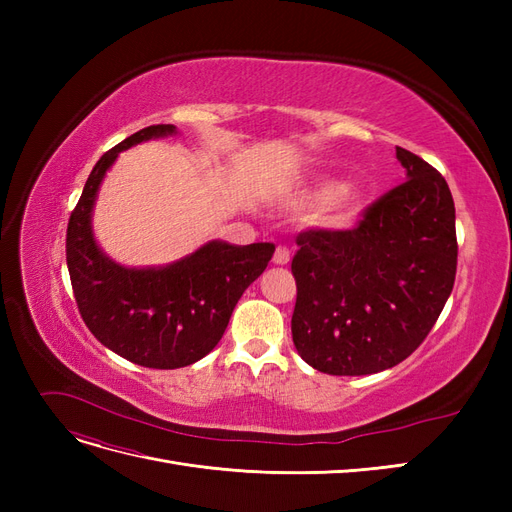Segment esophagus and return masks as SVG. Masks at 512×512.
I'll return each instance as SVG.
<instances>
[{"mask_svg":"<svg viewBox=\"0 0 512 512\" xmlns=\"http://www.w3.org/2000/svg\"><path fill=\"white\" fill-rule=\"evenodd\" d=\"M273 262H275V265H288V262H290V250H288V247L277 245V250L273 254Z\"/></svg>","mask_w":512,"mask_h":512,"instance_id":"1","label":"esophagus"}]
</instances>
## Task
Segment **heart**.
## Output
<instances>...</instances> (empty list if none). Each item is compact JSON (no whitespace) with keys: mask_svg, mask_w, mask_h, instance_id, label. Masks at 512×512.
Listing matches in <instances>:
<instances>
[{"mask_svg":"<svg viewBox=\"0 0 512 512\" xmlns=\"http://www.w3.org/2000/svg\"><path fill=\"white\" fill-rule=\"evenodd\" d=\"M301 205H324V222L333 228L348 226L363 203V192L356 185H339L333 179H316L294 192Z\"/></svg>","mask_w":512,"mask_h":512,"instance_id":"obj_1","label":"heart"}]
</instances>
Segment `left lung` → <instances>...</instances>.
Instances as JSON below:
<instances>
[{"label": "left lung", "instance_id": "8db88e82", "mask_svg": "<svg viewBox=\"0 0 512 512\" xmlns=\"http://www.w3.org/2000/svg\"><path fill=\"white\" fill-rule=\"evenodd\" d=\"M406 181L350 230H307L292 258V342L322 374L391 369L423 344L457 273L455 203L436 168L397 147Z\"/></svg>", "mask_w": 512, "mask_h": 512}]
</instances>
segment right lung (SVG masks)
<instances>
[{"instance_id": "add662e5", "label": "right lung", "mask_w": 512, "mask_h": 512, "mask_svg": "<svg viewBox=\"0 0 512 512\" xmlns=\"http://www.w3.org/2000/svg\"><path fill=\"white\" fill-rule=\"evenodd\" d=\"M177 134L149 126L108 149L91 170L66 237L72 290L87 329L102 346L136 365L177 369L207 356L222 339L245 288L262 275L273 243L209 241L164 267H123L94 237L91 215L100 183L121 151Z\"/></svg>"}]
</instances>
